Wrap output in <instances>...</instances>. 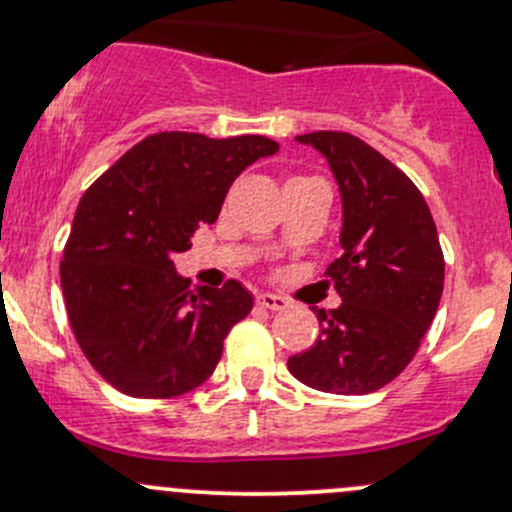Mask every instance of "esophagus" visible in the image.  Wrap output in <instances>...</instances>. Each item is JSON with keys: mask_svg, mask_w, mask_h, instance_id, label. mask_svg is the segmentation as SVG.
<instances>
[{"mask_svg": "<svg viewBox=\"0 0 512 512\" xmlns=\"http://www.w3.org/2000/svg\"><path fill=\"white\" fill-rule=\"evenodd\" d=\"M257 303H260L262 308H269V311H282V308L289 306V301H286L284 296L269 294V291H265V294L257 296Z\"/></svg>", "mask_w": 512, "mask_h": 512, "instance_id": "esophagus-1", "label": "esophagus"}]
</instances>
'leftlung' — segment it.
I'll use <instances>...</instances> for the list:
<instances>
[{
    "label": "left lung",
    "instance_id": "left-lung-1",
    "mask_svg": "<svg viewBox=\"0 0 512 512\" xmlns=\"http://www.w3.org/2000/svg\"><path fill=\"white\" fill-rule=\"evenodd\" d=\"M328 160L342 201V255L328 267L342 303L316 308V345L289 357V372L325 393L362 396L396 379L428 333L445 257L418 187L350 133L296 136Z\"/></svg>",
    "mask_w": 512,
    "mask_h": 512
}]
</instances>
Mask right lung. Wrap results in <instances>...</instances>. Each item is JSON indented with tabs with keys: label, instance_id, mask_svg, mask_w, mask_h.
Instances as JSON below:
<instances>
[{
	"label": "right lung",
	"instance_id": "add662e5",
	"mask_svg": "<svg viewBox=\"0 0 512 512\" xmlns=\"http://www.w3.org/2000/svg\"><path fill=\"white\" fill-rule=\"evenodd\" d=\"M277 150L265 136L155 133L84 192L60 284L84 357L114 389L172 398L213 374L252 294L235 279L189 291L172 257L201 223H216L240 172Z\"/></svg>",
	"mask_w": 512,
	"mask_h": 512
}]
</instances>
